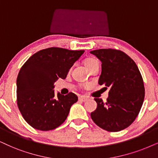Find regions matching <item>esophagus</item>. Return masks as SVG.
<instances>
[{
	"instance_id": "esophagus-1",
	"label": "esophagus",
	"mask_w": 158,
	"mask_h": 158,
	"mask_svg": "<svg viewBox=\"0 0 158 158\" xmlns=\"http://www.w3.org/2000/svg\"><path fill=\"white\" fill-rule=\"evenodd\" d=\"M79 100L80 101H83V102H85V101H87V98L84 97V96H80L79 98Z\"/></svg>"
}]
</instances>
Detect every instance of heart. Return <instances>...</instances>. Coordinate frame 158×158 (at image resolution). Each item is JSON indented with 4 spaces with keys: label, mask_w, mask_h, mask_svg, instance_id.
<instances>
[{
    "label": "heart",
    "mask_w": 158,
    "mask_h": 158,
    "mask_svg": "<svg viewBox=\"0 0 158 158\" xmlns=\"http://www.w3.org/2000/svg\"><path fill=\"white\" fill-rule=\"evenodd\" d=\"M95 61H96V60H94V59H88V60H85V66H87V65H88L89 64H91V63H93Z\"/></svg>",
    "instance_id": "obj_1"
}]
</instances>
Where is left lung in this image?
<instances>
[{"label": "left lung", "instance_id": "left-lung-1", "mask_svg": "<svg viewBox=\"0 0 158 158\" xmlns=\"http://www.w3.org/2000/svg\"><path fill=\"white\" fill-rule=\"evenodd\" d=\"M101 62L100 85L109 87L105 103L94 98L97 108L90 116L98 126L111 132H117L131 125L139 114L143 99L144 86L139 68L128 55L112 49L90 52Z\"/></svg>", "mask_w": 158, "mask_h": 158}]
</instances>
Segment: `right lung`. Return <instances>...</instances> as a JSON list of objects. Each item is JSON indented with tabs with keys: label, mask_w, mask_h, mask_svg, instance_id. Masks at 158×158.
I'll use <instances>...</instances> for the list:
<instances>
[{
	"label": "right lung",
	"mask_w": 158,
	"mask_h": 158,
	"mask_svg": "<svg viewBox=\"0 0 158 158\" xmlns=\"http://www.w3.org/2000/svg\"><path fill=\"white\" fill-rule=\"evenodd\" d=\"M84 50L58 47L42 49L25 62L17 79V104L31 126L40 131L55 129L64 123L70 109L78 101L74 93L55 94V82L65 79Z\"/></svg>",
	"instance_id": "right-lung-1"
}]
</instances>
